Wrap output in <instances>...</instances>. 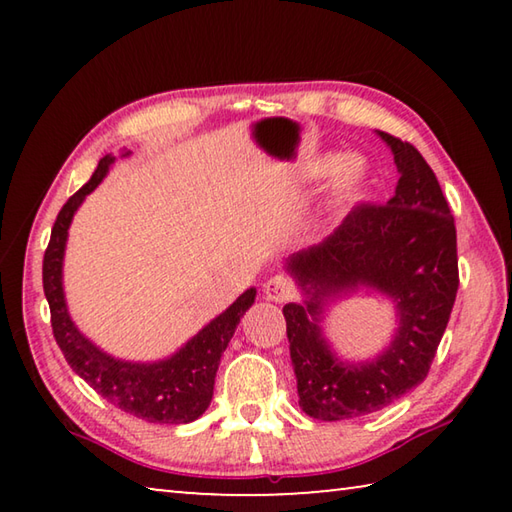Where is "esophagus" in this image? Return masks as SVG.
<instances>
[{
	"label": "esophagus",
	"instance_id": "obj_1",
	"mask_svg": "<svg viewBox=\"0 0 512 512\" xmlns=\"http://www.w3.org/2000/svg\"><path fill=\"white\" fill-rule=\"evenodd\" d=\"M264 293L268 300L273 302H287L296 296V284L287 275H273L271 280H266Z\"/></svg>",
	"mask_w": 512,
	"mask_h": 512
}]
</instances>
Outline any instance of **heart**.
<instances>
[{
	"mask_svg": "<svg viewBox=\"0 0 512 512\" xmlns=\"http://www.w3.org/2000/svg\"><path fill=\"white\" fill-rule=\"evenodd\" d=\"M337 167L334 168L333 164ZM329 169H334L332 180V196L334 203H350L359 196L363 183H366V162L359 155H345L339 162L334 158H320L309 167L311 176H323Z\"/></svg>",
	"mask_w": 512,
	"mask_h": 512,
	"instance_id": "b5f03b06",
	"label": "heart"
}]
</instances>
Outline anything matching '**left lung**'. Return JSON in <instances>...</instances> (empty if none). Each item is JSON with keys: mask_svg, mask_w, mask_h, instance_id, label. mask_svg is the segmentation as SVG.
I'll return each instance as SVG.
<instances>
[{"mask_svg": "<svg viewBox=\"0 0 512 512\" xmlns=\"http://www.w3.org/2000/svg\"><path fill=\"white\" fill-rule=\"evenodd\" d=\"M379 135L400 171L395 196L354 205L323 244L289 262L307 296L282 309L300 406L325 422L375 413L422 384L458 291L456 225L436 173L413 144ZM359 283L398 302L401 327L381 358L354 367L333 357L317 323L327 297Z\"/></svg>", "mask_w": 512, "mask_h": 512, "instance_id": "8db88e82", "label": "left lung"}]
</instances>
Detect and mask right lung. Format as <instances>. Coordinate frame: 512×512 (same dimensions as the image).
Wrapping results in <instances>:
<instances>
[{
    "mask_svg": "<svg viewBox=\"0 0 512 512\" xmlns=\"http://www.w3.org/2000/svg\"><path fill=\"white\" fill-rule=\"evenodd\" d=\"M115 158L106 155L79 192L60 207L51 239L42 259V287L51 311V329L58 348L81 379L121 411L160 424H185L203 415L212 402L214 377L221 354L235 334L241 316L255 302V289L241 293L237 302L203 327L185 348L158 363H131L108 357L85 339L67 314L63 296V255L67 230L83 198L94 192Z\"/></svg>",
    "mask_w": 512,
    "mask_h": 512,
    "instance_id": "1",
    "label": "right lung"
}]
</instances>
